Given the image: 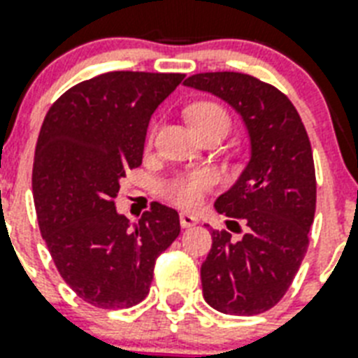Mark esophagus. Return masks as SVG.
Returning a JSON list of instances; mask_svg holds the SVG:
<instances>
[{
	"label": "esophagus",
	"instance_id": "esophagus-1",
	"mask_svg": "<svg viewBox=\"0 0 358 358\" xmlns=\"http://www.w3.org/2000/svg\"><path fill=\"white\" fill-rule=\"evenodd\" d=\"M199 223V217L197 215H193V214H180V225L184 229L187 227H193V225H197Z\"/></svg>",
	"mask_w": 358,
	"mask_h": 358
}]
</instances>
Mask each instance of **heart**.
<instances>
[{"label": "heart", "instance_id": "obj_1", "mask_svg": "<svg viewBox=\"0 0 358 358\" xmlns=\"http://www.w3.org/2000/svg\"><path fill=\"white\" fill-rule=\"evenodd\" d=\"M187 118L195 131L206 129L210 125H225L229 129L231 125L227 110L214 101H201L191 105L187 108ZM214 184V176L206 171H189L163 180L157 185V193L161 199H165L167 203L178 208L193 210L203 203L204 195L212 191Z\"/></svg>", "mask_w": 358, "mask_h": 358}]
</instances>
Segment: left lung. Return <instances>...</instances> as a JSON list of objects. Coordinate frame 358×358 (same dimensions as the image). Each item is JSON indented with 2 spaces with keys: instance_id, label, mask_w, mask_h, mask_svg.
<instances>
[{
  "instance_id": "left-lung-1",
  "label": "left lung",
  "mask_w": 358,
  "mask_h": 358,
  "mask_svg": "<svg viewBox=\"0 0 358 358\" xmlns=\"http://www.w3.org/2000/svg\"><path fill=\"white\" fill-rule=\"evenodd\" d=\"M185 84L233 105L252 136L248 167L215 201L238 238L212 229L204 300L231 315L263 313L287 293L310 244L317 182L306 127L287 95L252 75L199 73Z\"/></svg>"
}]
</instances>
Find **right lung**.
Here are the masks:
<instances>
[{
  "label": "right lung",
  "instance_id": "1",
  "mask_svg": "<svg viewBox=\"0 0 358 358\" xmlns=\"http://www.w3.org/2000/svg\"><path fill=\"white\" fill-rule=\"evenodd\" d=\"M182 73L113 71L54 101L35 146L34 201L64 282L88 304L131 308L146 299L155 259L180 234L178 212L152 203L129 223L114 206L120 178L141 167L150 116Z\"/></svg>",
  "mask_w": 358,
  "mask_h": 358
}]
</instances>
